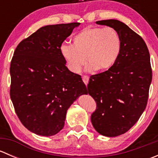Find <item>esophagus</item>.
Segmentation results:
<instances>
[{"instance_id": "34e87169", "label": "esophagus", "mask_w": 158, "mask_h": 158, "mask_svg": "<svg viewBox=\"0 0 158 158\" xmlns=\"http://www.w3.org/2000/svg\"><path fill=\"white\" fill-rule=\"evenodd\" d=\"M89 80V77L88 76H82V81H83V82L86 85H87V84H88Z\"/></svg>"}]
</instances>
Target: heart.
Returning a JSON list of instances; mask_svg holds the SVG:
<instances>
[{
    "mask_svg": "<svg viewBox=\"0 0 158 158\" xmlns=\"http://www.w3.org/2000/svg\"><path fill=\"white\" fill-rule=\"evenodd\" d=\"M122 40L112 27L84 28L73 38V45L63 44L60 52L66 66L73 73H79L86 63L89 69L106 71L118 59Z\"/></svg>",
    "mask_w": 158,
    "mask_h": 158,
    "instance_id": "b5f03b06",
    "label": "heart"
}]
</instances>
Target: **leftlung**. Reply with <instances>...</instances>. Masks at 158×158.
I'll return each mask as SVG.
<instances>
[{
    "label": "left lung",
    "instance_id": "left-lung-1",
    "mask_svg": "<svg viewBox=\"0 0 158 158\" xmlns=\"http://www.w3.org/2000/svg\"><path fill=\"white\" fill-rule=\"evenodd\" d=\"M96 23L118 32L122 49L111 69L90 76L88 92L97 105L91 122L100 135L116 137L138 122L147 106L152 80L150 53L141 36L125 23L117 20Z\"/></svg>",
    "mask_w": 158,
    "mask_h": 158
}]
</instances>
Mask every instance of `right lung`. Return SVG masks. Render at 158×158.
<instances>
[{
	"mask_svg": "<svg viewBox=\"0 0 158 158\" xmlns=\"http://www.w3.org/2000/svg\"><path fill=\"white\" fill-rule=\"evenodd\" d=\"M80 23L47 25L23 40L10 63V95L16 114L28 130L52 136L64 127L66 111L87 89L81 76L66 66L63 41Z\"/></svg>",
	"mask_w": 158,
	"mask_h": 158,
	"instance_id": "add662e5",
	"label": "right lung"
}]
</instances>
